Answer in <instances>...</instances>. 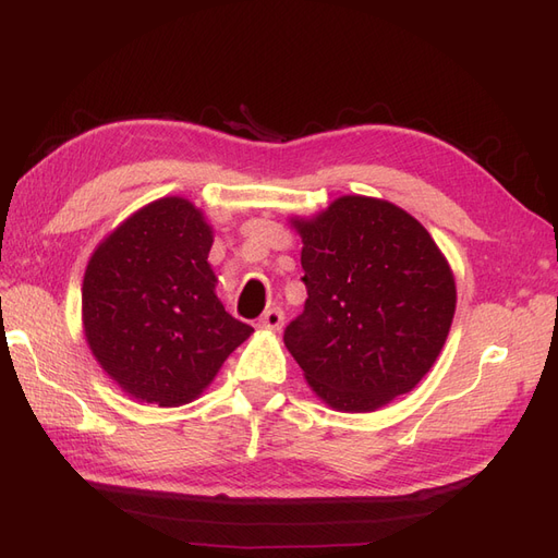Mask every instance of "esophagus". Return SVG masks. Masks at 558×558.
I'll use <instances>...</instances> for the list:
<instances>
[{
  "mask_svg": "<svg viewBox=\"0 0 558 558\" xmlns=\"http://www.w3.org/2000/svg\"><path fill=\"white\" fill-rule=\"evenodd\" d=\"M281 326H283V312H281L279 307L267 310V312L260 316V320H258V328H263V330L279 332Z\"/></svg>",
  "mask_w": 558,
  "mask_h": 558,
  "instance_id": "1",
  "label": "esophagus"
}]
</instances>
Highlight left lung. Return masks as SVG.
Here are the masks:
<instances>
[{
	"instance_id": "1",
	"label": "left lung",
	"mask_w": 558,
	"mask_h": 558,
	"mask_svg": "<svg viewBox=\"0 0 558 558\" xmlns=\"http://www.w3.org/2000/svg\"><path fill=\"white\" fill-rule=\"evenodd\" d=\"M302 238L307 302L283 332L318 400L375 412L426 377L456 312L440 246L412 214L379 197L342 195L291 216Z\"/></svg>"
}]
</instances>
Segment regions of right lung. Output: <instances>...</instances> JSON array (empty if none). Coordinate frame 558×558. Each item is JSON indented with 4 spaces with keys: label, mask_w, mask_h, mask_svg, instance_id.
Instances as JSON below:
<instances>
[{
    "label": "right lung",
    "mask_w": 558,
    "mask_h": 558,
    "mask_svg": "<svg viewBox=\"0 0 558 558\" xmlns=\"http://www.w3.org/2000/svg\"><path fill=\"white\" fill-rule=\"evenodd\" d=\"M211 244L205 211L167 195L130 214L93 251L81 286L83 335L132 400L193 402L251 337L216 295Z\"/></svg>",
    "instance_id": "obj_1"
}]
</instances>
